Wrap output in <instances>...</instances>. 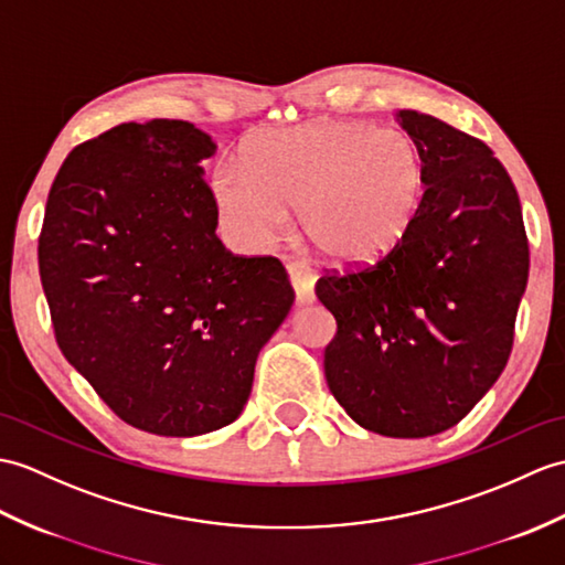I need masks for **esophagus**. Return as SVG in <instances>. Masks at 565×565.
I'll use <instances>...</instances> for the list:
<instances>
[{
    "label": "esophagus",
    "mask_w": 565,
    "mask_h": 565,
    "mask_svg": "<svg viewBox=\"0 0 565 565\" xmlns=\"http://www.w3.org/2000/svg\"><path fill=\"white\" fill-rule=\"evenodd\" d=\"M286 271H288V279H291L298 303L300 306L312 303V300H315V274H312V269L306 265L303 259H286Z\"/></svg>",
    "instance_id": "esophagus-1"
}]
</instances>
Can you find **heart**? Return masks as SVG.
<instances>
[{"instance_id":"1","label":"heart","mask_w":565,"mask_h":565,"mask_svg":"<svg viewBox=\"0 0 565 565\" xmlns=\"http://www.w3.org/2000/svg\"><path fill=\"white\" fill-rule=\"evenodd\" d=\"M223 216L247 245H265L298 204L315 250L344 265L385 257L422 212L426 168L416 141L359 120H312L245 143L243 163L214 175Z\"/></svg>"}]
</instances>
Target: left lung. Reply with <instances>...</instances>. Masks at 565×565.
Returning a JSON list of instances; mask_svg holds the SVG:
<instances>
[{"mask_svg": "<svg viewBox=\"0 0 565 565\" xmlns=\"http://www.w3.org/2000/svg\"><path fill=\"white\" fill-rule=\"evenodd\" d=\"M426 190L406 238L371 265L324 271L334 315L324 377L359 426L426 438L460 424L503 373L530 274L518 190L481 139L399 110Z\"/></svg>", "mask_w": 565, "mask_h": 565, "instance_id": "obj_1", "label": "left lung"}]
</instances>
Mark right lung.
Returning a JSON list of instances; mask_svg holds the SVG:
<instances>
[{
    "label": "right lung",
    "instance_id": "obj_1",
    "mask_svg": "<svg viewBox=\"0 0 565 565\" xmlns=\"http://www.w3.org/2000/svg\"><path fill=\"white\" fill-rule=\"evenodd\" d=\"M214 141L122 122L52 182L38 269L57 347L125 424L190 438L233 424L259 349L294 306L271 255H233L202 175Z\"/></svg>",
    "mask_w": 565,
    "mask_h": 565
}]
</instances>
